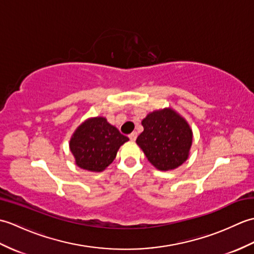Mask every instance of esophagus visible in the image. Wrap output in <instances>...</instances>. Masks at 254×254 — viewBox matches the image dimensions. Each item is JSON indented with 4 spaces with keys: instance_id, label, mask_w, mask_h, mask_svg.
<instances>
[{
    "instance_id": "1",
    "label": "esophagus",
    "mask_w": 254,
    "mask_h": 254,
    "mask_svg": "<svg viewBox=\"0 0 254 254\" xmlns=\"http://www.w3.org/2000/svg\"><path fill=\"white\" fill-rule=\"evenodd\" d=\"M128 137H130V139L132 142H134L136 139V137H137V133L136 132H132L130 135H128Z\"/></svg>"
}]
</instances>
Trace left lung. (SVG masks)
I'll use <instances>...</instances> for the list:
<instances>
[{"label":"left lung","instance_id":"1","mask_svg":"<svg viewBox=\"0 0 254 254\" xmlns=\"http://www.w3.org/2000/svg\"><path fill=\"white\" fill-rule=\"evenodd\" d=\"M144 131L136 138L156 169L169 171L186 163L190 155L193 132L190 124L172 108L154 110L142 120Z\"/></svg>","mask_w":254,"mask_h":254}]
</instances>
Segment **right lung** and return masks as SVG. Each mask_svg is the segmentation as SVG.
Listing matches in <instances>:
<instances>
[{
	"instance_id": "right-lung-1",
	"label": "right lung",
	"mask_w": 254,
	"mask_h": 254,
	"mask_svg": "<svg viewBox=\"0 0 254 254\" xmlns=\"http://www.w3.org/2000/svg\"><path fill=\"white\" fill-rule=\"evenodd\" d=\"M128 137L119 132L105 117L86 119L69 138V150L79 168L101 172L115 160L119 148Z\"/></svg>"
}]
</instances>
